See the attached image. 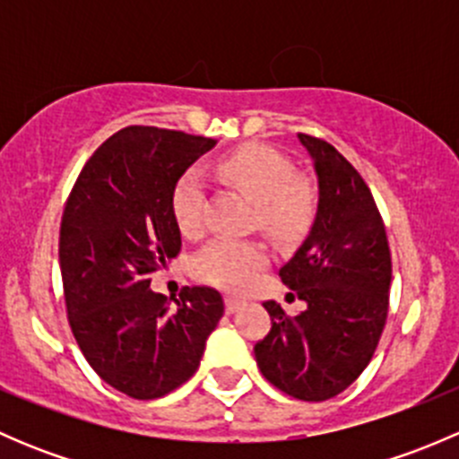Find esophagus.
Returning a JSON list of instances; mask_svg holds the SVG:
<instances>
[{
	"label": "esophagus",
	"instance_id": "esophagus-1",
	"mask_svg": "<svg viewBox=\"0 0 459 459\" xmlns=\"http://www.w3.org/2000/svg\"><path fill=\"white\" fill-rule=\"evenodd\" d=\"M224 307H226V313H235V311H239V308L244 307V299L235 298V295H226Z\"/></svg>",
	"mask_w": 459,
	"mask_h": 459
}]
</instances>
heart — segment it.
Wrapping results in <instances>:
<instances>
[{"label":"heart","mask_w":459,"mask_h":459,"mask_svg":"<svg viewBox=\"0 0 459 459\" xmlns=\"http://www.w3.org/2000/svg\"><path fill=\"white\" fill-rule=\"evenodd\" d=\"M220 170L259 206V226L280 242L299 239L317 212V195L280 151L262 143L244 146L220 161ZM206 184L197 166L184 170L170 191L179 229L197 235L204 226ZM268 264V251L255 239L217 238L193 257V275L221 289H242Z\"/></svg>","instance_id":"1"}]
</instances>
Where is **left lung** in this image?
<instances>
[{"mask_svg": "<svg viewBox=\"0 0 459 459\" xmlns=\"http://www.w3.org/2000/svg\"><path fill=\"white\" fill-rule=\"evenodd\" d=\"M316 166L319 202L311 233L280 277L307 311L289 317L264 302L271 331L255 344L264 377L286 395L324 402L349 388L382 337L391 289L386 230L362 175L328 142L299 133Z\"/></svg>", "mask_w": 459, "mask_h": 459, "instance_id": "8db88e82", "label": "left lung"}]
</instances>
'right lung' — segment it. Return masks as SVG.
Returning a JSON list of instances; mask_svg holds the SVG:
<instances>
[{"mask_svg":"<svg viewBox=\"0 0 459 459\" xmlns=\"http://www.w3.org/2000/svg\"><path fill=\"white\" fill-rule=\"evenodd\" d=\"M212 146L182 131L122 128L92 152L64 208L68 324L92 371L133 400H155L193 377L224 316L208 286H184L179 299L151 290V273L182 248L175 179Z\"/></svg>","mask_w":459,"mask_h":459,"instance_id":"right-lung-1","label":"right lung"}]
</instances>
